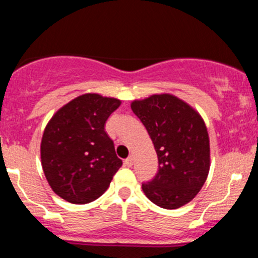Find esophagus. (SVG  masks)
Wrapping results in <instances>:
<instances>
[{
  "label": "esophagus",
  "mask_w": 258,
  "mask_h": 258,
  "mask_svg": "<svg viewBox=\"0 0 258 258\" xmlns=\"http://www.w3.org/2000/svg\"><path fill=\"white\" fill-rule=\"evenodd\" d=\"M123 165H125L126 167H131L133 165V158H132V156H128V158H127L125 161H123Z\"/></svg>",
  "instance_id": "esophagus-1"
}]
</instances>
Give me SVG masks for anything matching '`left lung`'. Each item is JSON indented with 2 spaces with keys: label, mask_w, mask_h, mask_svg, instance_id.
I'll list each match as a JSON object with an SVG mask.
<instances>
[{
  "label": "left lung",
  "mask_w": 258,
  "mask_h": 258,
  "mask_svg": "<svg viewBox=\"0 0 258 258\" xmlns=\"http://www.w3.org/2000/svg\"><path fill=\"white\" fill-rule=\"evenodd\" d=\"M132 111L146 126L158 154L159 170L142 189L162 209L184 206L203 188L210 170V139L203 117L172 94L133 100Z\"/></svg>",
  "instance_id": "obj_1"
}]
</instances>
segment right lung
<instances>
[{
  "label": "right lung",
  "instance_id": "right-lung-1",
  "mask_svg": "<svg viewBox=\"0 0 258 258\" xmlns=\"http://www.w3.org/2000/svg\"><path fill=\"white\" fill-rule=\"evenodd\" d=\"M121 100L86 93L61 106L47 123L41 164L47 182L61 199L88 204L110 185L122 165L105 122Z\"/></svg>",
  "mask_w": 258,
  "mask_h": 258
}]
</instances>
